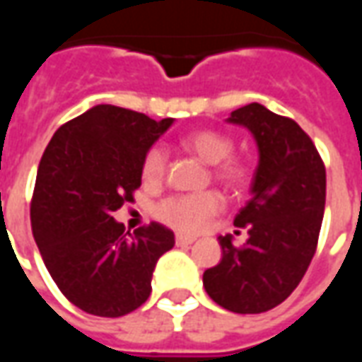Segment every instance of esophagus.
I'll list each match as a JSON object with an SVG mask.
<instances>
[{
	"label": "esophagus",
	"mask_w": 362,
	"mask_h": 362,
	"mask_svg": "<svg viewBox=\"0 0 362 362\" xmlns=\"http://www.w3.org/2000/svg\"><path fill=\"white\" fill-rule=\"evenodd\" d=\"M196 243V238L194 236H186V235H176V244L178 246H189V244Z\"/></svg>",
	"instance_id": "esophagus-1"
}]
</instances>
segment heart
Instances as JSON below:
<instances>
[{
	"label": "heart",
	"mask_w": 362,
	"mask_h": 362,
	"mask_svg": "<svg viewBox=\"0 0 362 362\" xmlns=\"http://www.w3.org/2000/svg\"><path fill=\"white\" fill-rule=\"evenodd\" d=\"M184 149L189 151L205 165L215 164V180L228 188H240L248 180V166L238 158H230L233 141L227 135L215 129H197L182 139ZM166 166V155L160 147H151L141 163V178L145 184H158L163 180ZM223 202L215 192L188 194V196H170L157 205V217L182 233H197L221 211Z\"/></svg>",
	"instance_id": "b5f03b06"
}]
</instances>
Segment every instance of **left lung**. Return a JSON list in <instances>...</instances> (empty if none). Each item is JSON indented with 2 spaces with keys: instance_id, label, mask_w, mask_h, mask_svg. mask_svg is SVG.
<instances>
[{
  "instance_id": "8db88e82",
  "label": "left lung",
  "mask_w": 362,
  "mask_h": 362,
  "mask_svg": "<svg viewBox=\"0 0 362 362\" xmlns=\"http://www.w3.org/2000/svg\"><path fill=\"white\" fill-rule=\"evenodd\" d=\"M228 124L246 127L258 147L250 202L235 217L248 240L235 246L219 236L223 258L204 273L215 303L236 314L275 308L300 283L318 244L326 205V168L295 119L246 104Z\"/></svg>"
}]
</instances>
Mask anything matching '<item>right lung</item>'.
Segmentation results:
<instances>
[{
	"label": "right lung",
	"mask_w": 362,
	"mask_h": 362,
	"mask_svg": "<svg viewBox=\"0 0 362 362\" xmlns=\"http://www.w3.org/2000/svg\"><path fill=\"white\" fill-rule=\"evenodd\" d=\"M173 122L96 104L59 127L44 151L33 235L52 279L81 310L118 318L149 298L155 266L174 246V233L151 223L129 235L112 213L134 202L143 157Z\"/></svg>",
	"instance_id": "add662e5"
}]
</instances>
